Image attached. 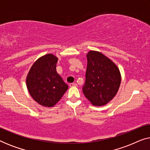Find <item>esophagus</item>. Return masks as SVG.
I'll list each match as a JSON object with an SVG mask.
<instances>
[{"mask_svg": "<svg viewBox=\"0 0 150 150\" xmlns=\"http://www.w3.org/2000/svg\"><path fill=\"white\" fill-rule=\"evenodd\" d=\"M76 86H77V84H76V83H70V84H69V87H76Z\"/></svg>", "mask_w": 150, "mask_h": 150, "instance_id": "esophagus-1", "label": "esophagus"}]
</instances>
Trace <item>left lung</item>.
Here are the masks:
<instances>
[{
  "instance_id": "obj_1",
  "label": "left lung",
  "mask_w": 150,
  "mask_h": 150,
  "mask_svg": "<svg viewBox=\"0 0 150 150\" xmlns=\"http://www.w3.org/2000/svg\"><path fill=\"white\" fill-rule=\"evenodd\" d=\"M87 58L84 95L93 106L106 105L120 89L122 81L120 69L111 59L98 51H89Z\"/></svg>"
}]
</instances>
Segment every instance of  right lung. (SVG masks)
Instances as JSON below:
<instances>
[{
	"label": "right lung",
	"instance_id": "add662e5",
	"mask_svg": "<svg viewBox=\"0 0 150 150\" xmlns=\"http://www.w3.org/2000/svg\"><path fill=\"white\" fill-rule=\"evenodd\" d=\"M58 58L46 54L37 59L29 69L26 85L30 96L45 107H52L68 89L58 73L56 66Z\"/></svg>",
	"mask_w": 150,
	"mask_h": 150
}]
</instances>
